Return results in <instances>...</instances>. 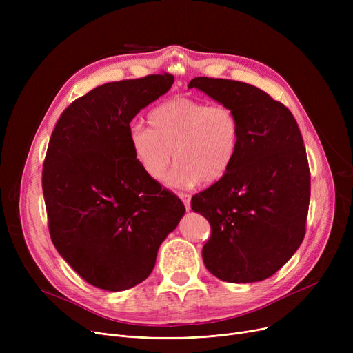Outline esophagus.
<instances>
[{"mask_svg": "<svg viewBox=\"0 0 353 353\" xmlns=\"http://www.w3.org/2000/svg\"><path fill=\"white\" fill-rule=\"evenodd\" d=\"M179 197L181 199L183 205L186 206V209L189 210L190 209V194H188V193H179Z\"/></svg>", "mask_w": 353, "mask_h": 353, "instance_id": "34e87169", "label": "esophagus"}]
</instances>
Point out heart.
<instances>
[{"instance_id":"b5f03b06","label":"heart","mask_w":353,"mask_h":353,"mask_svg":"<svg viewBox=\"0 0 353 353\" xmlns=\"http://www.w3.org/2000/svg\"><path fill=\"white\" fill-rule=\"evenodd\" d=\"M150 128L128 132L133 159L153 181H163L174 160L169 181L174 186L214 184L236 161L242 127L234 110L225 104L176 97L156 105L147 116Z\"/></svg>"}]
</instances>
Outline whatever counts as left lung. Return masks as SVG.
<instances>
[{
    "instance_id": "1",
    "label": "left lung",
    "mask_w": 353,
    "mask_h": 353,
    "mask_svg": "<svg viewBox=\"0 0 353 353\" xmlns=\"http://www.w3.org/2000/svg\"><path fill=\"white\" fill-rule=\"evenodd\" d=\"M193 87L233 108L242 127L230 172L192 197L212 229L203 262L225 282L265 281L306 233L310 172L301 130L285 104L248 83L196 77Z\"/></svg>"
}]
</instances>
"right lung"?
<instances>
[{
  "mask_svg": "<svg viewBox=\"0 0 353 353\" xmlns=\"http://www.w3.org/2000/svg\"><path fill=\"white\" fill-rule=\"evenodd\" d=\"M173 81L163 72L103 84L74 100L52 130L43 164L50 237L64 261L103 290L147 279L186 212L144 174L128 144L130 121Z\"/></svg>",
  "mask_w": 353,
  "mask_h": 353,
  "instance_id": "right-lung-1",
  "label": "right lung"
}]
</instances>
